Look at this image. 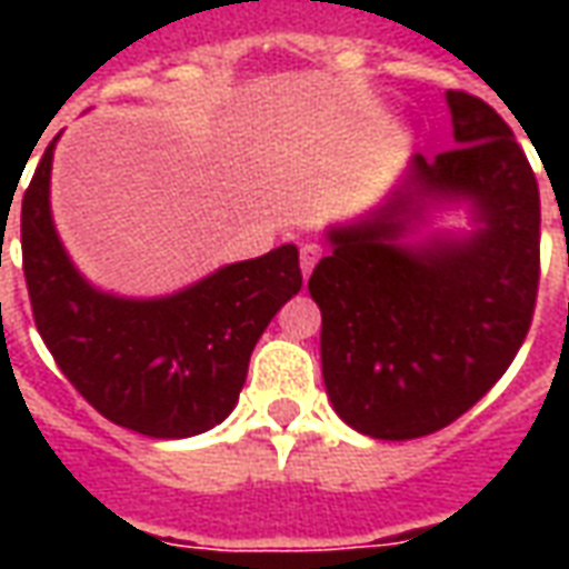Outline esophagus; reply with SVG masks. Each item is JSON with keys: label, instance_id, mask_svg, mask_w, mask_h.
I'll list each match as a JSON object with an SVG mask.
<instances>
[{"label": "esophagus", "instance_id": "esophagus-1", "mask_svg": "<svg viewBox=\"0 0 569 569\" xmlns=\"http://www.w3.org/2000/svg\"><path fill=\"white\" fill-rule=\"evenodd\" d=\"M320 256H322L320 243H305V247H301V273H305V277H310V271L317 268Z\"/></svg>", "mask_w": 569, "mask_h": 569}]
</instances>
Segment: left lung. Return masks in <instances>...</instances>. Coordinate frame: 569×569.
Here are the masks:
<instances>
[{"mask_svg": "<svg viewBox=\"0 0 569 569\" xmlns=\"http://www.w3.org/2000/svg\"><path fill=\"white\" fill-rule=\"evenodd\" d=\"M453 149L415 154L357 222L326 231L308 280L320 305L322 381L338 418L383 441L448 427L525 345L539 283V188L485 100L445 93ZM466 202L469 236L413 237L432 206Z\"/></svg>", "mask_w": 569, "mask_h": 569, "instance_id": "left-lung-1", "label": "left lung"}]
</instances>
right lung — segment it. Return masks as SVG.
<instances>
[{"label": "right lung", "instance_id": "1", "mask_svg": "<svg viewBox=\"0 0 569 569\" xmlns=\"http://www.w3.org/2000/svg\"><path fill=\"white\" fill-rule=\"evenodd\" d=\"M54 142L20 207L36 329L69 383L106 420L151 439L207 432L234 411L252 347L301 289L296 243L224 264L173 296L103 292L72 264L51 219Z\"/></svg>", "mask_w": 569, "mask_h": 569}]
</instances>
